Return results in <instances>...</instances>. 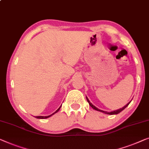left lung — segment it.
<instances>
[{
    "mask_svg": "<svg viewBox=\"0 0 149 149\" xmlns=\"http://www.w3.org/2000/svg\"><path fill=\"white\" fill-rule=\"evenodd\" d=\"M86 98H87V101H88V103H89V104L90 105V106L92 107V108H93L94 109H95V110H97V111H101V112H103V113H106V114H109V115H113V114H118V113H119L120 112H121L122 110H124V109L126 108V107L128 106V105H129V103H130V102H129L128 104H126V105H125L124 107H123L122 108H121V109H117V110H116V111H111V112H107V111H103V110H101V109H98L97 107H96L95 106V105H93L90 102V101L89 100V99H88L87 97H86Z\"/></svg>",
    "mask_w": 149,
    "mask_h": 149,
    "instance_id": "obj_1",
    "label": "left lung"
}]
</instances>
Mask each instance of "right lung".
I'll return each mask as SVG.
<instances>
[{"label": "right lung", "instance_id": "add662e5", "mask_svg": "<svg viewBox=\"0 0 149 149\" xmlns=\"http://www.w3.org/2000/svg\"><path fill=\"white\" fill-rule=\"evenodd\" d=\"M61 106H62V105H61ZM61 106H60V107H59V108L57 110L54 112V113H53L52 114H51V115L48 116H36V118H38V119H46V118H49V117H50L51 116H52L53 114H54L55 113H56V112L60 110V107H61Z\"/></svg>", "mask_w": 149, "mask_h": 149}]
</instances>
